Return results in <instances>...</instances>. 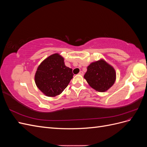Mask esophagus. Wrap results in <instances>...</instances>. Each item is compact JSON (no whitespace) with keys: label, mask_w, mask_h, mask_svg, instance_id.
Segmentation results:
<instances>
[{"label":"esophagus","mask_w":147,"mask_h":147,"mask_svg":"<svg viewBox=\"0 0 147 147\" xmlns=\"http://www.w3.org/2000/svg\"><path fill=\"white\" fill-rule=\"evenodd\" d=\"M78 74H79V75H83V74H83V72H82V71H80V72L78 73Z\"/></svg>","instance_id":"34e87169"}]
</instances>
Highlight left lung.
I'll list each match as a JSON object with an SVG mask.
<instances>
[{
  "label": "left lung",
  "instance_id": "left-lung-1",
  "mask_svg": "<svg viewBox=\"0 0 147 147\" xmlns=\"http://www.w3.org/2000/svg\"><path fill=\"white\" fill-rule=\"evenodd\" d=\"M84 78L95 90L104 92L114 84L116 80V72L112 66L101 59L92 63L88 67Z\"/></svg>",
  "mask_w": 147,
  "mask_h": 147
}]
</instances>
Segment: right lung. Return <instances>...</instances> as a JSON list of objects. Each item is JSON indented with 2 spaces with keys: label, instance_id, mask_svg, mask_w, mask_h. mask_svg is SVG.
<instances>
[{
  "label": "right lung",
  "instance_id": "add662e5",
  "mask_svg": "<svg viewBox=\"0 0 147 147\" xmlns=\"http://www.w3.org/2000/svg\"><path fill=\"white\" fill-rule=\"evenodd\" d=\"M73 75L72 69L65 66L63 57L56 53L48 57L38 67L35 82L44 94L55 97L68 86Z\"/></svg>",
  "mask_w": 147,
  "mask_h": 147
}]
</instances>
